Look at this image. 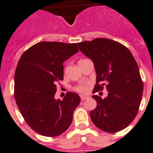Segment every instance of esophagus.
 <instances>
[{"mask_svg":"<svg viewBox=\"0 0 153 153\" xmlns=\"http://www.w3.org/2000/svg\"><path fill=\"white\" fill-rule=\"evenodd\" d=\"M88 98H89V96H85V95H81V96H80V99H81V100H82V101L85 100V99H88Z\"/></svg>","mask_w":153,"mask_h":153,"instance_id":"1","label":"esophagus"}]
</instances>
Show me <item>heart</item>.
Listing matches in <instances>:
<instances>
[{"label": "heart", "mask_w": 153, "mask_h": 153, "mask_svg": "<svg viewBox=\"0 0 153 153\" xmlns=\"http://www.w3.org/2000/svg\"><path fill=\"white\" fill-rule=\"evenodd\" d=\"M75 90L79 92H86V91L88 90V86L87 85H84V84H81V85H79V86H76Z\"/></svg>", "instance_id": "1"}]
</instances>
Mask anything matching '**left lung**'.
Instances as JSON below:
<instances>
[{
	"instance_id": "8db88e82",
	"label": "left lung",
	"mask_w": 153,
	"mask_h": 153,
	"mask_svg": "<svg viewBox=\"0 0 153 153\" xmlns=\"http://www.w3.org/2000/svg\"><path fill=\"white\" fill-rule=\"evenodd\" d=\"M79 48L92 60L96 73L93 93L105 86L107 97L94 95L97 106L91 111L93 124L107 133L122 131L132 122L142 99L143 84L139 67L127 48L108 39L77 43Z\"/></svg>"
}]
</instances>
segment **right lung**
Returning <instances> with one entry per match:
<instances>
[{
	"label": "right lung",
	"mask_w": 153,
	"mask_h": 153,
	"mask_svg": "<svg viewBox=\"0 0 153 153\" xmlns=\"http://www.w3.org/2000/svg\"><path fill=\"white\" fill-rule=\"evenodd\" d=\"M79 51L75 43L42 42L21 56L15 72L14 96L21 114L37 134L54 137L67 131L80 97L67 92L54 99L56 83L64 79L63 63Z\"/></svg>",
	"instance_id": "right-lung-1"
}]
</instances>
